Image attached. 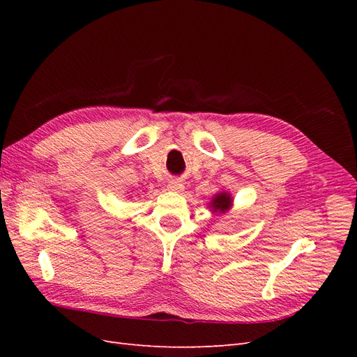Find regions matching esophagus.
I'll use <instances>...</instances> for the list:
<instances>
[{"label":"esophagus","mask_w":357,"mask_h":357,"mask_svg":"<svg viewBox=\"0 0 357 357\" xmlns=\"http://www.w3.org/2000/svg\"><path fill=\"white\" fill-rule=\"evenodd\" d=\"M168 190H171V192H183V190H185V185H183L180 180H172V181H169Z\"/></svg>","instance_id":"obj_1"}]
</instances>
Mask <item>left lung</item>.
I'll return each instance as SVG.
<instances>
[{
	"instance_id": "left-lung-1",
	"label": "left lung",
	"mask_w": 357,
	"mask_h": 357,
	"mask_svg": "<svg viewBox=\"0 0 357 357\" xmlns=\"http://www.w3.org/2000/svg\"><path fill=\"white\" fill-rule=\"evenodd\" d=\"M232 207V198L228 192L215 193V197L210 202V208L213 213H225Z\"/></svg>"
}]
</instances>
